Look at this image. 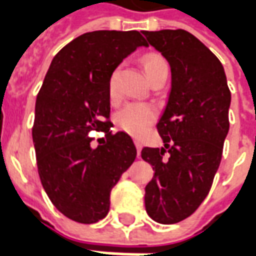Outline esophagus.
Wrapping results in <instances>:
<instances>
[{
	"instance_id": "obj_1",
	"label": "esophagus",
	"mask_w": 256,
	"mask_h": 256,
	"mask_svg": "<svg viewBox=\"0 0 256 256\" xmlns=\"http://www.w3.org/2000/svg\"><path fill=\"white\" fill-rule=\"evenodd\" d=\"M134 144H136V148H137V155L140 156V154H141V150H142V144H141L140 141H136Z\"/></svg>"
}]
</instances>
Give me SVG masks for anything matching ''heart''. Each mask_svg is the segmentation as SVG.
Listing matches in <instances>:
<instances>
[{"instance_id":"b5f03b06","label":"heart","mask_w":256,"mask_h":256,"mask_svg":"<svg viewBox=\"0 0 256 256\" xmlns=\"http://www.w3.org/2000/svg\"><path fill=\"white\" fill-rule=\"evenodd\" d=\"M163 67H167V63L160 54L150 53L142 58V68L148 79L158 70ZM108 96L111 101H116L119 97L118 70H114L108 79ZM156 118H158V111L154 106L146 104V102H130L115 114V123L118 124V128L130 136L142 137L150 130L152 123L156 120Z\"/></svg>"}]
</instances>
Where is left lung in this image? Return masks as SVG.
<instances>
[{"label": "left lung", "mask_w": 256, "mask_h": 256, "mask_svg": "<svg viewBox=\"0 0 256 256\" xmlns=\"http://www.w3.org/2000/svg\"><path fill=\"white\" fill-rule=\"evenodd\" d=\"M142 34L172 68V90L156 126L164 146L141 150L155 172L145 186V208L168 225L192 215L208 194L229 132L230 90L218 58L190 32Z\"/></svg>", "instance_id": "left-lung-1"}]
</instances>
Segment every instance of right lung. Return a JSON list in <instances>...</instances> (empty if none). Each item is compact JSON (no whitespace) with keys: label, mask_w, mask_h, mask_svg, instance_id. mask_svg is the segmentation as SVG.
Masks as SVG:
<instances>
[{"label":"right lung","mask_w":256,"mask_h":256,"mask_svg":"<svg viewBox=\"0 0 256 256\" xmlns=\"http://www.w3.org/2000/svg\"><path fill=\"white\" fill-rule=\"evenodd\" d=\"M138 46V31L100 30L67 44L53 58L36 96L32 142L42 186L56 208L79 224L110 211V194L137 156L132 137L110 132L108 79ZM90 131L106 141L90 146Z\"/></svg>","instance_id":"right-lung-1"}]
</instances>
